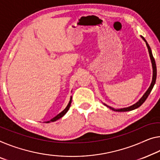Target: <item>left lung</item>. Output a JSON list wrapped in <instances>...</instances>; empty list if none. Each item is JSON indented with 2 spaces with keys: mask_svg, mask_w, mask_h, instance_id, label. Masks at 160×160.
Returning a JSON list of instances; mask_svg holds the SVG:
<instances>
[{
  "mask_svg": "<svg viewBox=\"0 0 160 160\" xmlns=\"http://www.w3.org/2000/svg\"><path fill=\"white\" fill-rule=\"evenodd\" d=\"M142 38L144 39V41L146 42V44H147V48H148V51H149V56H150V58H151V61H152V68H153V77H152V83L150 85V87H149L148 89H147V91L146 92L145 94H144L143 95V97H142L141 99H139V101L138 102H137L136 104H134V105L131 106V107H127V108H123V109H113V108L110 107H109L110 109H112V110H114V111H117V112H128V111H132V110H134L135 109H137V108L139 107L140 106H141L143 103L145 102V100L147 99V98L148 97L149 94H150L151 91L152 89V88H153L154 83H155V82H156V78H157V67H156V63H155V61H154V58L153 57V55H152V51H151V48L150 47H149V44L147 43V42L146 41L145 39H144L143 37H142ZM106 105V104H105ZM107 106V105H106Z\"/></svg>",
  "mask_w": 160,
  "mask_h": 160,
  "instance_id": "obj_1",
  "label": "left lung"
}]
</instances>
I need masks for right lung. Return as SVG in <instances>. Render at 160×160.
I'll return each instance as SVG.
<instances>
[{
    "label": "right lung",
    "instance_id": "1",
    "mask_svg": "<svg viewBox=\"0 0 160 160\" xmlns=\"http://www.w3.org/2000/svg\"><path fill=\"white\" fill-rule=\"evenodd\" d=\"M71 103H72V97H71V99H70V102H69V103H68V104L67 105V107H66V109L63 110V111H62L61 112L60 114H58V115H56V116L55 117H53V119H51L50 121H48V122H46V123H49V122H55V121H56V120H58V119H60V118H61L62 117L63 115H65V114L66 112H68V110L69 109V108H70V106H71Z\"/></svg>",
    "mask_w": 160,
    "mask_h": 160
}]
</instances>
